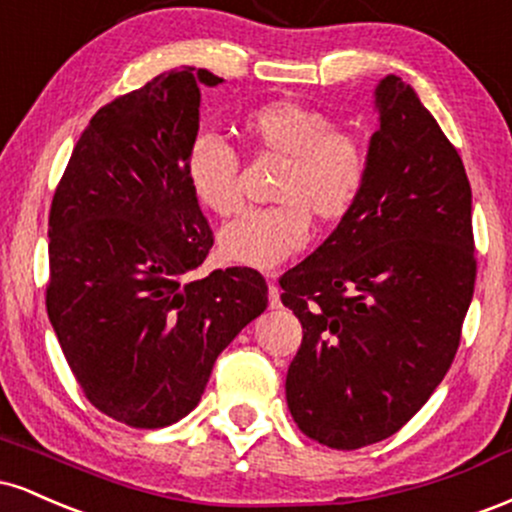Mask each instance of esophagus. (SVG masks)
Returning <instances> with one entry per match:
<instances>
[{"label": "esophagus", "instance_id": "1", "mask_svg": "<svg viewBox=\"0 0 512 512\" xmlns=\"http://www.w3.org/2000/svg\"><path fill=\"white\" fill-rule=\"evenodd\" d=\"M264 276H267V281H269V308L272 310L281 308V291H279V286L274 284L276 272H267Z\"/></svg>", "mask_w": 512, "mask_h": 512}]
</instances>
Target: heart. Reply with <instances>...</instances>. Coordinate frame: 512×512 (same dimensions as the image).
<instances>
[{"label":"heart","instance_id":"1","mask_svg":"<svg viewBox=\"0 0 512 512\" xmlns=\"http://www.w3.org/2000/svg\"><path fill=\"white\" fill-rule=\"evenodd\" d=\"M240 132L262 156L281 158L272 187L274 207L250 211L219 236L226 260L272 269L305 248L310 219L325 226L354 211L368 182V149L354 132L334 127L325 110L296 101H272L250 110ZM192 195L216 216L243 209L238 154L214 134L192 139L185 158Z\"/></svg>","mask_w":512,"mask_h":512}]
</instances>
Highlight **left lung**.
<instances>
[{
    "instance_id": "left-lung-1",
    "label": "left lung",
    "mask_w": 512,
    "mask_h": 512,
    "mask_svg": "<svg viewBox=\"0 0 512 512\" xmlns=\"http://www.w3.org/2000/svg\"><path fill=\"white\" fill-rule=\"evenodd\" d=\"M368 182L332 236L279 279L303 325L286 402L308 438L356 450L397 433L457 354L477 260L462 158L414 88H375Z\"/></svg>"
}]
</instances>
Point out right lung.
Wrapping results in <instances>:
<instances>
[{"mask_svg": "<svg viewBox=\"0 0 512 512\" xmlns=\"http://www.w3.org/2000/svg\"><path fill=\"white\" fill-rule=\"evenodd\" d=\"M207 69L158 74L103 105L50 207L45 305L88 402L132 428H163L202 399L216 356L267 308L250 267L214 269V233L185 178Z\"/></svg>", "mask_w": 512, "mask_h": 512, "instance_id": "1", "label": "right lung"}]
</instances>
